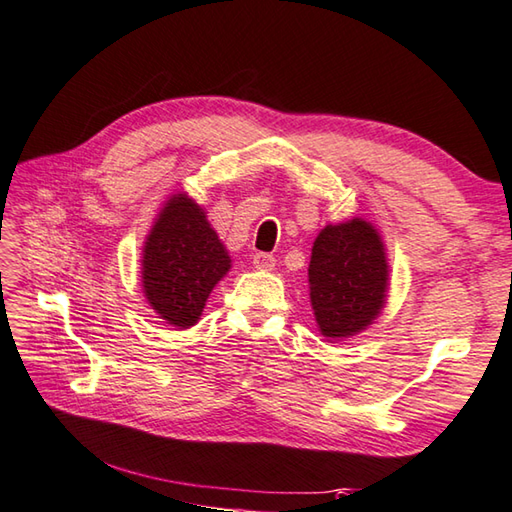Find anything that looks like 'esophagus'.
Returning <instances> with one entry per match:
<instances>
[{
  "label": "esophagus",
  "instance_id": "1",
  "mask_svg": "<svg viewBox=\"0 0 512 512\" xmlns=\"http://www.w3.org/2000/svg\"><path fill=\"white\" fill-rule=\"evenodd\" d=\"M275 262L277 259L270 255V253H255L253 255V264L257 266V268H262V270H270V268H275Z\"/></svg>",
  "mask_w": 512,
  "mask_h": 512
}]
</instances>
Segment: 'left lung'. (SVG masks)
<instances>
[{
  "label": "left lung",
  "instance_id": "obj_1",
  "mask_svg": "<svg viewBox=\"0 0 512 512\" xmlns=\"http://www.w3.org/2000/svg\"><path fill=\"white\" fill-rule=\"evenodd\" d=\"M308 282L324 337L339 339L364 330L382 310L388 286L384 244L377 230L362 219L326 226L315 239Z\"/></svg>",
  "mask_w": 512,
  "mask_h": 512
}]
</instances>
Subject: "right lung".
<instances>
[{"instance_id":"obj_1","label":"right lung","mask_w":512,"mask_h":512,"mask_svg":"<svg viewBox=\"0 0 512 512\" xmlns=\"http://www.w3.org/2000/svg\"><path fill=\"white\" fill-rule=\"evenodd\" d=\"M230 268L204 210L186 195L170 199L146 239L142 282L146 299L168 324L193 326L210 290Z\"/></svg>"}]
</instances>
